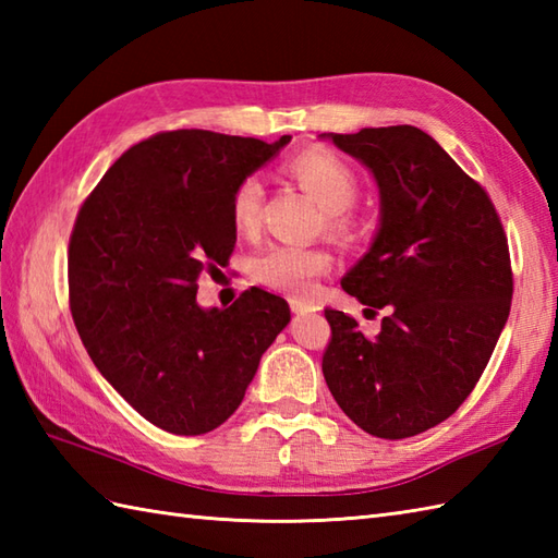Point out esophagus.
Returning <instances> with one entry per match:
<instances>
[{"label": "esophagus", "instance_id": "esophagus-1", "mask_svg": "<svg viewBox=\"0 0 558 558\" xmlns=\"http://www.w3.org/2000/svg\"><path fill=\"white\" fill-rule=\"evenodd\" d=\"M290 310L294 314H306V312H316V306H312L310 302H304V300H290Z\"/></svg>", "mask_w": 558, "mask_h": 558}]
</instances>
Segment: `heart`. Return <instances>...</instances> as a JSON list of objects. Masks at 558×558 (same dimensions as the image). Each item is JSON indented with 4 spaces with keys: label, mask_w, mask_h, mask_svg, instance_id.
Segmentation results:
<instances>
[{
    "label": "heart",
    "mask_w": 558,
    "mask_h": 558,
    "mask_svg": "<svg viewBox=\"0 0 558 558\" xmlns=\"http://www.w3.org/2000/svg\"><path fill=\"white\" fill-rule=\"evenodd\" d=\"M286 172L310 194L318 208L326 213V225L333 234L352 232L350 206L360 194V180L350 165L326 148H310L286 162ZM264 184L258 177H244L234 186L230 216L236 232L248 234L256 230ZM333 258L326 248L304 244H268L254 256L252 272L258 282L270 290L288 294H306L316 278L326 276Z\"/></svg>",
    "instance_id": "1"
}]
</instances>
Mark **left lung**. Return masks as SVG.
<instances>
[{
  "instance_id": "obj_1",
  "label": "left lung",
  "mask_w": 558,
  "mask_h": 558,
  "mask_svg": "<svg viewBox=\"0 0 558 558\" xmlns=\"http://www.w3.org/2000/svg\"><path fill=\"white\" fill-rule=\"evenodd\" d=\"M372 170L381 194L374 242L340 280L384 310L369 338L326 310L324 376L340 410L378 438H408L453 414L487 366L513 298L508 240L487 192L422 129L328 134Z\"/></svg>"
}]
</instances>
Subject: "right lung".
I'll use <instances>...</instances> for the list:
<instances>
[{
    "instance_id": "right-lung-1",
    "label": "right lung",
    "mask_w": 558,
    "mask_h": 558,
    "mask_svg": "<svg viewBox=\"0 0 558 558\" xmlns=\"http://www.w3.org/2000/svg\"><path fill=\"white\" fill-rule=\"evenodd\" d=\"M177 129L129 148L83 201L69 240V306L93 364L141 417L180 436L240 408L260 354L290 324L260 288L201 310L198 276L225 266L234 186L290 144Z\"/></svg>"
}]
</instances>
